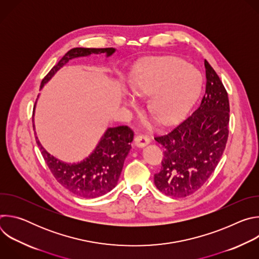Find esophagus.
<instances>
[{
    "mask_svg": "<svg viewBox=\"0 0 259 259\" xmlns=\"http://www.w3.org/2000/svg\"><path fill=\"white\" fill-rule=\"evenodd\" d=\"M151 141V139L147 137V136H144V135H136L135 138H134V143L135 145L139 146V147H142V146H145L146 144H149Z\"/></svg>",
    "mask_w": 259,
    "mask_h": 259,
    "instance_id": "obj_1",
    "label": "esophagus"
}]
</instances>
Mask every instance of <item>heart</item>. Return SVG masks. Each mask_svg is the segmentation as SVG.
I'll use <instances>...</instances> for the list:
<instances>
[{
	"mask_svg": "<svg viewBox=\"0 0 259 259\" xmlns=\"http://www.w3.org/2000/svg\"><path fill=\"white\" fill-rule=\"evenodd\" d=\"M131 89L148 96L147 109L158 120L169 124L186 114L201 86L200 71L192 64L177 58H157L138 65L129 80ZM128 104L134 105L132 97Z\"/></svg>",
	"mask_w": 259,
	"mask_h": 259,
	"instance_id": "heart-1",
	"label": "heart"
}]
</instances>
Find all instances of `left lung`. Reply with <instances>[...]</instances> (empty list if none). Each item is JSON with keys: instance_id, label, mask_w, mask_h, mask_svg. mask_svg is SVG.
I'll list each match as a JSON object with an SVG mask.
<instances>
[{"instance_id": "1", "label": "left lung", "mask_w": 259, "mask_h": 259, "mask_svg": "<svg viewBox=\"0 0 259 259\" xmlns=\"http://www.w3.org/2000/svg\"><path fill=\"white\" fill-rule=\"evenodd\" d=\"M204 63L206 87L201 103L169 133L155 137L165 149L155 184L166 196L183 198L197 192L212 175L226 149L228 92L209 62Z\"/></svg>"}]
</instances>
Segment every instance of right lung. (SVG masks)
I'll return each mask as SVG.
<instances>
[{"instance_id":"add662e5","label":"right lung","mask_w":259,"mask_h":259,"mask_svg":"<svg viewBox=\"0 0 259 259\" xmlns=\"http://www.w3.org/2000/svg\"><path fill=\"white\" fill-rule=\"evenodd\" d=\"M106 53L110 56L114 48H73L70 49L42 80L41 88L54 73L71 58L92 53ZM35 106V104H34ZM33 106V109H34ZM134 132L126 125L108 128L92 154L78 163H64L50 154L35 137L42 156L55 179L66 190L83 198H96L112 191L118 183L124 161L131 149Z\"/></svg>"}]
</instances>
